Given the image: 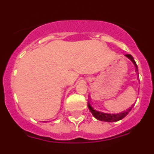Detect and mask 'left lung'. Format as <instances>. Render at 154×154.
<instances>
[{"label": "left lung", "instance_id": "8db88e82", "mask_svg": "<svg viewBox=\"0 0 154 154\" xmlns=\"http://www.w3.org/2000/svg\"><path fill=\"white\" fill-rule=\"evenodd\" d=\"M125 56L127 57V58H129L132 63H133V64L135 65V69H136V71L138 72V66H137L133 57H132L131 54H125ZM88 109H89L90 112L92 113L93 116H94L96 119L101 121H105V122H116V121H120V120L123 119V118H125V117L128 115V113L130 112V110L132 108V107H130L129 109H127V111H124V112H121V113L109 114V113H104V112H99V111L95 110V109L91 106V103H89V101H88Z\"/></svg>", "mask_w": 154, "mask_h": 154}]
</instances>
